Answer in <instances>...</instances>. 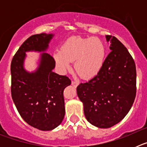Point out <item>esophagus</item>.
<instances>
[{"label":"esophagus","instance_id":"esophagus-1","mask_svg":"<svg viewBox=\"0 0 147 147\" xmlns=\"http://www.w3.org/2000/svg\"><path fill=\"white\" fill-rule=\"evenodd\" d=\"M80 84V82L78 81H72L71 82V85H73V86H74V87H76L78 85Z\"/></svg>","mask_w":147,"mask_h":147}]
</instances>
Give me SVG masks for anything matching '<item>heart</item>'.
Instances as JSON below:
<instances>
[{
  "instance_id": "obj_1",
  "label": "heart",
  "mask_w": 147,
  "mask_h": 147,
  "mask_svg": "<svg viewBox=\"0 0 147 147\" xmlns=\"http://www.w3.org/2000/svg\"><path fill=\"white\" fill-rule=\"evenodd\" d=\"M106 49L96 37H72L63 44L61 51H57L54 57L62 72L70 69L71 61L82 77L91 78L101 71L105 63Z\"/></svg>"
}]
</instances>
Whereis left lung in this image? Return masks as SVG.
Returning <instances> with one entry per match:
<instances>
[{"mask_svg":"<svg viewBox=\"0 0 147 147\" xmlns=\"http://www.w3.org/2000/svg\"><path fill=\"white\" fill-rule=\"evenodd\" d=\"M111 52L101 71L76 88L88 122L98 128H110L129 113L136 94V68L127 48L116 37L106 36Z\"/></svg>","mask_w":147,"mask_h":147,"instance_id":"1","label":"left lung"}]
</instances>
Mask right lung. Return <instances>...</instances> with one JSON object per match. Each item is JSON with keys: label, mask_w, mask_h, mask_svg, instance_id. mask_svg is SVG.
<instances>
[{"label": "right lung", "mask_w": 147, "mask_h": 147, "mask_svg": "<svg viewBox=\"0 0 147 147\" xmlns=\"http://www.w3.org/2000/svg\"><path fill=\"white\" fill-rule=\"evenodd\" d=\"M54 34L41 33L28 37L15 54L11 63V97L23 119L40 130L55 129L64 119L63 91L71 85L65 76L53 72L55 60L45 51ZM42 52L38 67L32 72L24 67L26 52Z\"/></svg>", "instance_id": "add662e5"}]
</instances>
